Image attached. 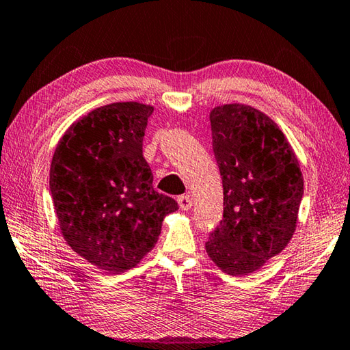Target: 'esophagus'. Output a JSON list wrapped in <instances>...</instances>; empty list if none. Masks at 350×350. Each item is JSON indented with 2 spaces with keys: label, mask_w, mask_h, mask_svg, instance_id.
<instances>
[{
  "label": "esophagus",
  "mask_w": 350,
  "mask_h": 350,
  "mask_svg": "<svg viewBox=\"0 0 350 350\" xmlns=\"http://www.w3.org/2000/svg\"><path fill=\"white\" fill-rule=\"evenodd\" d=\"M177 202H179L180 210L187 211V210L191 208V205H193V199H191V196H189V194H183V196H180L179 199H177Z\"/></svg>",
  "instance_id": "obj_1"
}]
</instances>
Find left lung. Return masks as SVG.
<instances>
[{
	"label": "left lung",
	"instance_id": "left-lung-1",
	"mask_svg": "<svg viewBox=\"0 0 350 350\" xmlns=\"http://www.w3.org/2000/svg\"><path fill=\"white\" fill-rule=\"evenodd\" d=\"M213 152L224 187V219L205 250L224 273L259 270L292 239L304 180L298 157L271 118L230 103L210 112Z\"/></svg>",
	"mask_w": 350,
	"mask_h": 350
}]
</instances>
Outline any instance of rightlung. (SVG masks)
<instances>
[{
	"label": "right lung",
	"mask_w": 350,
	"mask_h": 350,
	"mask_svg": "<svg viewBox=\"0 0 350 350\" xmlns=\"http://www.w3.org/2000/svg\"><path fill=\"white\" fill-rule=\"evenodd\" d=\"M154 108L137 102L100 106L58 142L49 187L66 244L106 273H123L150 253L163 217L179 206L152 188L144 157Z\"/></svg>",
	"instance_id": "add662e5"
}]
</instances>
